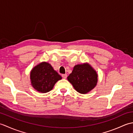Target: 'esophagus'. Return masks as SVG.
<instances>
[{
  "mask_svg": "<svg viewBox=\"0 0 133 133\" xmlns=\"http://www.w3.org/2000/svg\"><path fill=\"white\" fill-rule=\"evenodd\" d=\"M62 78H63L66 79V78H67V74H62Z\"/></svg>",
  "mask_w": 133,
  "mask_h": 133,
  "instance_id": "1",
  "label": "esophagus"
}]
</instances>
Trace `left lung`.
<instances>
[{
    "mask_svg": "<svg viewBox=\"0 0 133 133\" xmlns=\"http://www.w3.org/2000/svg\"><path fill=\"white\" fill-rule=\"evenodd\" d=\"M76 91L87 94L97 85L98 74L88 63L75 65L72 72L67 77Z\"/></svg>",
    "mask_w": 133,
    "mask_h": 133,
    "instance_id": "left-lung-1",
    "label": "left lung"
}]
</instances>
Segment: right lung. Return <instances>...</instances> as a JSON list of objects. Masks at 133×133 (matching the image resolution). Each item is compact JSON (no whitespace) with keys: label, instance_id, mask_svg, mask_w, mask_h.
Returning <instances> with one entry per match:
<instances>
[{"label":"right lung","instance_id":"add662e5","mask_svg":"<svg viewBox=\"0 0 133 133\" xmlns=\"http://www.w3.org/2000/svg\"><path fill=\"white\" fill-rule=\"evenodd\" d=\"M62 77L47 62L42 63L34 67L30 72L32 86L38 91L46 93L51 91L55 84Z\"/></svg>","mask_w":133,"mask_h":133}]
</instances>
